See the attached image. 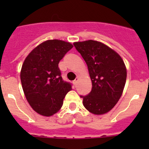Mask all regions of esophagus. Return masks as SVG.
Listing matches in <instances>:
<instances>
[{
	"mask_svg": "<svg viewBox=\"0 0 149 149\" xmlns=\"http://www.w3.org/2000/svg\"><path fill=\"white\" fill-rule=\"evenodd\" d=\"M77 81H78V77H76V78L74 79V81H73V84H74V86H76V85H77Z\"/></svg>",
	"mask_w": 149,
	"mask_h": 149,
	"instance_id": "34e87169",
	"label": "esophagus"
}]
</instances>
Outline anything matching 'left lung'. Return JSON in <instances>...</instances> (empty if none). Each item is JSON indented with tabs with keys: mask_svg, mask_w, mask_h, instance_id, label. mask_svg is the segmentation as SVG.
Instances as JSON below:
<instances>
[{
	"mask_svg": "<svg viewBox=\"0 0 149 149\" xmlns=\"http://www.w3.org/2000/svg\"><path fill=\"white\" fill-rule=\"evenodd\" d=\"M88 66L93 87L86 95H80L86 110L97 115L106 113L119 101L125 85L127 71L118 54L95 40L74 42Z\"/></svg>",
	"mask_w": 149,
	"mask_h": 149,
	"instance_id": "obj_1",
	"label": "left lung"
}]
</instances>
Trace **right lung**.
Masks as SVG:
<instances>
[{
	"instance_id": "add662e5",
	"label": "right lung",
	"mask_w": 149,
	"mask_h": 149,
	"mask_svg": "<svg viewBox=\"0 0 149 149\" xmlns=\"http://www.w3.org/2000/svg\"><path fill=\"white\" fill-rule=\"evenodd\" d=\"M72 48L64 41L48 40L34 48L24 62L22 88L31 107L40 115L50 116L57 113L72 89V84L62 78L58 64Z\"/></svg>"
}]
</instances>
